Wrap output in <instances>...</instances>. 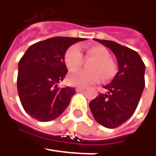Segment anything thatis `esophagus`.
I'll use <instances>...</instances> for the list:
<instances>
[{"instance_id":"obj_1","label":"esophagus","mask_w":156,"mask_h":156,"mask_svg":"<svg viewBox=\"0 0 156 156\" xmlns=\"http://www.w3.org/2000/svg\"><path fill=\"white\" fill-rule=\"evenodd\" d=\"M84 87H76V91L77 92H82V91H84Z\"/></svg>"}]
</instances>
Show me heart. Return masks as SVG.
Here are the masks:
<instances>
[{"mask_svg": "<svg viewBox=\"0 0 156 156\" xmlns=\"http://www.w3.org/2000/svg\"><path fill=\"white\" fill-rule=\"evenodd\" d=\"M108 50L101 45H90L85 48L84 58L92 59L87 64V71L71 73L68 81L72 85L86 87L101 80L108 81L117 74V65L110 57ZM64 62L69 71L74 72L81 69L83 63L82 55L77 46H71L64 55Z\"/></svg>", "mask_w": 156, "mask_h": 156, "instance_id": "heart-1", "label": "heart"}]
</instances>
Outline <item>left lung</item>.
<instances>
[{
  "instance_id": "obj_1",
  "label": "left lung",
  "mask_w": 156,
  "mask_h": 156,
  "mask_svg": "<svg viewBox=\"0 0 156 156\" xmlns=\"http://www.w3.org/2000/svg\"><path fill=\"white\" fill-rule=\"evenodd\" d=\"M110 48L116 56L119 71L104 88L106 94L90 101L89 108L97 122L115 129L133 115L145 86V64L139 54L113 41L95 39Z\"/></svg>"
}]
</instances>
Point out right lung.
<instances>
[{"label": "right lung", "instance_id": "1", "mask_svg": "<svg viewBox=\"0 0 156 156\" xmlns=\"http://www.w3.org/2000/svg\"><path fill=\"white\" fill-rule=\"evenodd\" d=\"M84 38L56 36L31 45L18 65L17 88L24 110L40 122L59 117L76 93L73 87H59L68 73L64 55Z\"/></svg>", "mask_w": 156, "mask_h": 156}]
</instances>
